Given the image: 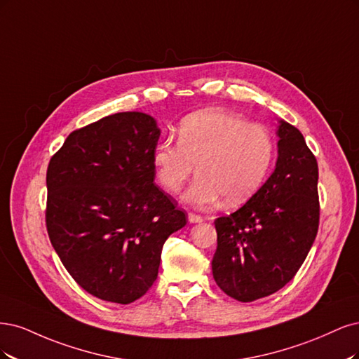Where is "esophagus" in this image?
<instances>
[{
    "instance_id": "esophagus-1",
    "label": "esophagus",
    "mask_w": 359,
    "mask_h": 359,
    "mask_svg": "<svg viewBox=\"0 0 359 359\" xmlns=\"http://www.w3.org/2000/svg\"><path fill=\"white\" fill-rule=\"evenodd\" d=\"M188 221H189L191 224H200V222L204 221V219H203V216H200V215L189 213V215H188Z\"/></svg>"
}]
</instances>
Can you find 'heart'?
I'll use <instances>...</instances> for the list:
<instances>
[{
  "label": "heart",
  "mask_w": 359,
  "mask_h": 359,
  "mask_svg": "<svg viewBox=\"0 0 359 359\" xmlns=\"http://www.w3.org/2000/svg\"><path fill=\"white\" fill-rule=\"evenodd\" d=\"M274 158L273 137L265 126L238 113L212 109L184 118L179 142H161L154 167L163 187L179 192L195 170L198 177L184 194L195 207H210L225 198L231 205L248 201L269 176Z\"/></svg>",
  "instance_id": "b5f03b06"
}]
</instances>
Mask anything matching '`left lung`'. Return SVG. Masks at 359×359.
<instances>
[{
    "instance_id": "left-lung-1",
    "label": "left lung",
    "mask_w": 359,
    "mask_h": 359,
    "mask_svg": "<svg viewBox=\"0 0 359 359\" xmlns=\"http://www.w3.org/2000/svg\"><path fill=\"white\" fill-rule=\"evenodd\" d=\"M276 134L271 176L237 212L215 221L213 277L241 303L271 295L292 280L318 234L316 158L291 123L280 121Z\"/></svg>"
}]
</instances>
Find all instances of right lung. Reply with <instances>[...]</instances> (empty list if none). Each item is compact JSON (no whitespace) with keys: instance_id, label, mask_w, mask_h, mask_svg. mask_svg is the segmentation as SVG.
I'll return each instance as SVG.
<instances>
[{"instance_id":"right-lung-1","label":"right lung","mask_w":359,"mask_h":359,"mask_svg":"<svg viewBox=\"0 0 359 359\" xmlns=\"http://www.w3.org/2000/svg\"><path fill=\"white\" fill-rule=\"evenodd\" d=\"M159 135L146 113L110 114L73 131L49 163L50 243L73 279L104 302L143 297L165 240L188 222L154 183Z\"/></svg>"}]
</instances>
